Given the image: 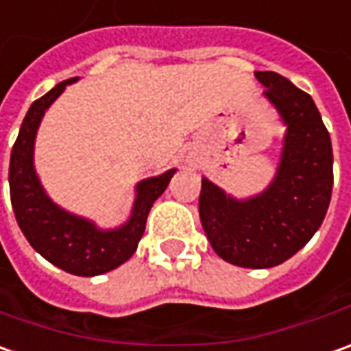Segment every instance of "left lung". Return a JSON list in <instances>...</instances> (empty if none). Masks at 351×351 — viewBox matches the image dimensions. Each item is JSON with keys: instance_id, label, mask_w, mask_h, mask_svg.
I'll return each instance as SVG.
<instances>
[{"instance_id": "left-lung-1", "label": "left lung", "mask_w": 351, "mask_h": 351, "mask_svg": "<svg viewBox=\"0 0 351 351\" xmlns=\"http://www.w3.org/2000/svg\"><path fill=\"white\" fill-rule=\"evenodd\" d=\"M257 81L288 125L276 180L247 201L203 180L199 214L213 249L245 269H270L293 257L323 224L332 195V143L313 98L286 77L257 71Z\"/></svg>"}]
</instances>
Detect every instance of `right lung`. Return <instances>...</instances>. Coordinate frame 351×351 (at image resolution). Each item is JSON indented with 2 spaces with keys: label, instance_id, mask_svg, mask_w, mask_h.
<instances>
[{
  "label": "right lung",
  "instance_id": "right-lung-1",
  "mask_svg": "<svg viewBox=\"0 0 351 351\" xmlns=\"http://www.w3.org/2000/svg\"><path fill=\"white\" fill-rule=\"evenodd\" d=\"M73 81H77V77L60 82L30 106L11 150L9 191L16 224L42 257L65 272L96 276L123 265L137 251L150 206L168 187L176 170L141 181L129 222L110 232H102L93 222L65 213L51 203L32 166L34 137L44 112Z\"/></svg>",
  "mask_w": 351,
  "mask_h": 351
}]
</instances>
